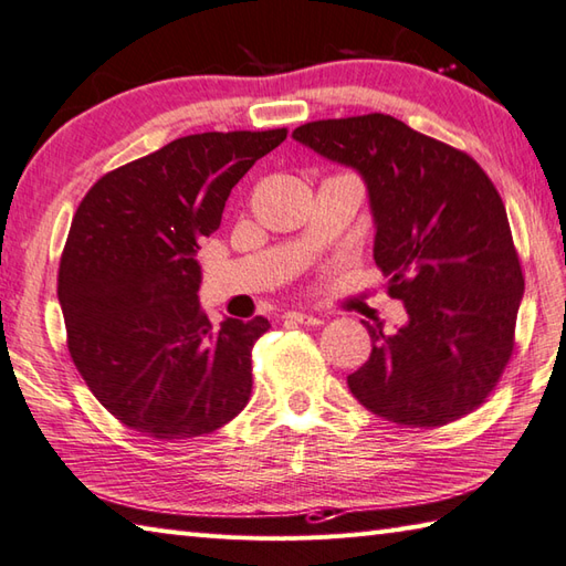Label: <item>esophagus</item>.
I'll list each match as a JSON object with an SVG mask.
<instances>
[{"label": "esophagus", "instance_id": "34e87169", "mask_svg": "<svg viewBox=\"0 0 566 566\" xmlns=\"http://www.w3.org/2000/svg\"><path fill=\"white\" fill-rule=\"evenodd\" d=\"M284 318L290 323H298V326H318L321 318L314 314H306V311H286Z\"/></svg>", "mask_w": 566, "mask_h": 566}]
</instances>
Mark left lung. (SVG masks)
<instances>
[{
    "instance_id": "left-lung-1",
    "label": "left lung",
    "mask_w": 566,
    "mask_h": 566,
    "mask_svg": "<svg viewBox=\"0 0 566 566\" xmlns=\"http://www.w3.org/2000/svg\"><path fill=\"white\" fill-rule=\"evenodd\" d=\"M292 138L363 177L375 262L408 314L391 335L365 323L371 353L347 377L355 399L413 428L474 411L509 365L525 286L494 182L387 114L311 122Z\"/></svg>"
}]
</instances>
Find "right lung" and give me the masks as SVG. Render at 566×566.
<instances>
[{
  "mask_svg": "<svg viewBox=\"0 0 566 566\" xmlns=\"http://www.w3.org/2000/svg\"><path fill=\"white\" fill-rule=\"evenodd\" d=\"M286 128L185 136L104 175L77 207L60 258L70 357L97 401L143 436L187 440L243 411L252 345L270 321L199 306L197 250L231 189Z\"/></svg>",
  "mask_w": 566,
  "mask_h": 566,
  "instance_id": "obj_1",
  "label": "right lung"
}]
</instances>
